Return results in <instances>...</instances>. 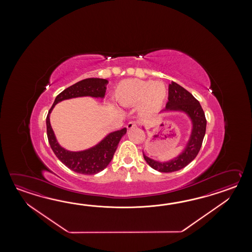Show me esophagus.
I'll use <instances>...</instances> for the list:
<instances>
[{
    "label": "esophagus",
    "mask_w": 252,
    "mask_h": 252,
    "mask_svg": "<svg viewBox=\"0 0 252 252\" xmlns=\"http://www.w3.org/2000/svg\"><path fill=\"white\" fill-rule=\"evenodd\" d=\"M137 123H135V122H129L128 124H127V128L128 129H130V128H135V127H137Z\"/></svg>",
    "instance_id": "obj_1"
}]
</instances>
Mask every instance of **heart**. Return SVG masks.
Instances as JSON below:
<instances>
[{"instance_id": "b5f03b06", "label": "heart", "mask_w": 252, "mask_h": 252, "mask_svg": "<svg viewBox=\"0 0 252 252\" xmlns=\"http://www.w3.org/2000/svg\"><path fill=\"white\" fill-rule=\"evenodd\" d=\"M166 95V87L160 82L128 79L119 86L116 100L124 106L139 104L141 113H151L160 108Z\"/></svg>"}]
</instances>
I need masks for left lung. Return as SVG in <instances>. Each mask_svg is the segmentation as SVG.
<instances>
[{
    "mask_svg": "<svg viewBox=\"0 0 252 252\" xmlns=\"http://www.w3.org/2000/svg\"><path fill=\"white\" fill-rule=\"evenodd\" d=\"M165 111H181L188 113L193 123L190 139L185 150L176 158L168 162H158L143 154L145 160L152 168L159 172L169 173L180 170L193 161L198 154L206 129V119L204 110L198 101L188 90L177 83L168 86V102Z\"/></svg>",
    "mask_w": 252,
    "mask_h": 252,
    "instance_id": "left-lung-1",
    "label": "left lung"
}]
</instances>
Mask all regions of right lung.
<instances>
[{
	"label": "right lung",
	"instance_id": "1",
	"mask_svg": "<svg viewBox=\"0 0 252 252\" xmlns=\"http://www.w3.org/2000/svg\"><path fill=\"white\" fill-rule=\"evenodd\" d=\"M108 81L102 78H87L67 87L56 97L52 107L48 111L46 119L47 134L51 149L55 155L64 166L73 171L84 175H94L103 170L113 159L119 142L127 128L119 129L107 135L100 143L84 151H68L58 143L49 122V114L54 106L63 100L81 96L104 97Z\"/></svg>",
	"mask_w": 252,
	"mask_h": 252
}]
</instances>
